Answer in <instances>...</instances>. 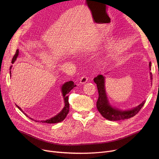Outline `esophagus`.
Returning <instances> with one entry per match:
<instances>
[{
  "label": "esophagus",
  "mask_w": 159,
  "mask_h": 159,
  "mask_svg": "<svg viewBox=\"0 0 159 159\" xmlns=\"http://www.w3.org/2000/svg\"><path fill=\"white\" fill-rule=\"evenodd\" d=\"M88 78L87 77L86 75H83L82 77H81V78L80 79V84H84L87 81H88Z\"/></svg>",
  "instance_id": "1"
}]
</instances>
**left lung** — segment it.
<instances>
[{"label":"left lung","mask_w":159,"mask_h":159,"mask_svg":"<svg viewBox=\"0 0 159 159\" xmlns=\"http://www.w3.org/2000/svg\"><path fill=\"white\" fill-rule=\"evenodd\" d=\"M149 68H151V62L149 64ZM151 79L152 80V74L150 73ZM95 83L97 84L98 98L97 102V107L98 111L102 116L110 120H120L128 119L134 116L137 114L143 106L145 101L142 102L137 107L133 108V110L128 111H121L120 110L114 108L110 106L106 94L105 86H104V77L102 75H99L93 79Z\"/></svg>","instance_id":"left-lung-1"}]
</instances>
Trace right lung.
Masks as SVG:
<instances>
[{
  "mask_svg": "<svg viewBox=\"0 0 159 159\" xmlns=\"http://www.w3.org/2000/svg\"><path fill=\"white\" fill-rule=\"evenodd\" d=\"M19 55V50H16L15 54L14 55L12 61H11V63L13 64L14 62L16 61V58H17ZM11 68V66H10V69ZM11 71H10V75H11ZM76 86V85L75 84V83L73 81H69L66 82L65 84L62 86V95L64 97V103H65V106L64 107L63 110L58 113V115H57L56 116H53V117L51 118L50 119L48 120H41L40 122L43 123H48V124H53V123H57V122H60L62 120H64L65 119V118L66 117L67 115H68L69 110H70V104H69V102H68V93H69L70 91L73 88ZM16 107H18L19 109L24 113L23 111L22 110L21 108L18 106L17 105H16ZM25 115H26L28 116V115L24 113ZM31 119V118H30ZM36 122H37V120H35ZM39 122V121H38Z\"/></svg>",
  "mask_w": 159,
  "mask_h": 159,
  "instance_id": "add662e5",
  "label": "right lung"
}]
</instances>
